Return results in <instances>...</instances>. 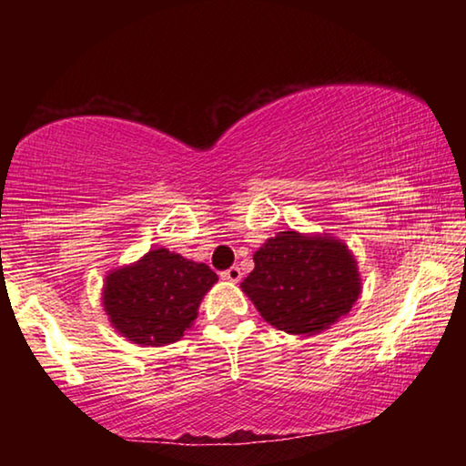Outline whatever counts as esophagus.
Masks as SVG:
<instances>
[{"mask_svg":"<svg viewBox=\"0 0 466 466\" xmlns=\"http://www.w3.org/2000/svg\"><path fill=\"white\" fill-rule=\"evenodd\" d=\"M222 278H224V279H228V281H232V283L240 281V278H242V271H240V267H230V269L222 271Z\"/></svg>","mask_w":466,"mask_h":466,"instance_id":"obj_1","label":"esophagus"}]
</instances>
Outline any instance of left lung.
Wrapping results in <instances>:
<instances>
[{
	"label": "left lung",
	"instance_id": "8db88e82",
	"mask_svg": "<svg viewBox=\"0 0 466 466\" xmlns=\"http://www.w3.org/2000/svg\"><path fill=\"white\" fill-rule=\"evenodd\" d=\"M240 283L271 327L317 335L345 317L361 291L358 263L347 244L329 234L278 232L252 257Z\"/></svg>",
	"mask_w": 466,
	"mask_h": 466
}]
</instances>
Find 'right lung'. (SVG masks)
Returning <instances> with one entry per match:
<instances>
[{
	"instance_id": "add662e5",
	"label": "right lung",
	"mask_w": 466,
	"mask_h": 466,
	"mask_svg": "<svg viewBox=\"0 0 466 466\" xmlns=\"http://www.w3.org/2000/svg\"><path fill=\"white\" fill-rule=\"evenodd\" d=\"M216 281L218 275L205 263L154 248L137 263L106 275L102 304L110 325L127 341L160 347L185 335Z\"/></svg>"
}]
</instances>
